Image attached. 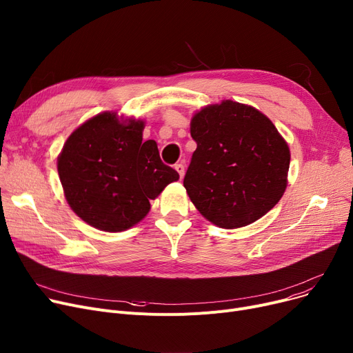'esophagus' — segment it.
<instances>
[{"mask_svg": "<svg viewBox=\"0 0 353 353\" xmlns=\"http://www.w3.org/2000/svg\"><path fill=\"white\" fill-rule=\"evenodd\" d=\"M174 169L177 170L180 179H183V176H184V164H183V163H177V164L174 165Z\"/></svg>", "mask_w": 353, "mask_h": 353, "instance_id": "obj_1", "label": "esophagus"}]
</instances>
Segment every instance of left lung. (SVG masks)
I'll return each instance as SVG.
<instances>
[{"mask_svg": "<svg viewBox=\"0 0 353 353\" xmlns=\"http://www.w3.org/2000/svg\"><path fill=\"white\" fill-rule=\"evenodd\" d=\"M197 143L183 184L196 209L223 229L248 226L283 196L289 145L252 105L225 100L193 116Z\"/></svg>", "mask_w": 353, "mask_h": 353, "instance_id": "obj_1", "label": "left lung"}]
</instances>
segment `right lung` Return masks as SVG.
I'll return each mask as SVG.
<instances>
[{"label": "right lung", "instance_id": "obj_1", "mask_svg": "<svg viewBox=\"0 0 353 353\" xmlns=\"http://www.w3.org/2000/svg\"><path fill=\"white\" fill-rule=\"evenodd\" d=\"M144 121L104 111L74 130L57 160L64 196L90 226L123 232L137 225L179 173L165 165Z\"/></svg>", "mask_w": 353, "mask_h": 353}]
</instances>
